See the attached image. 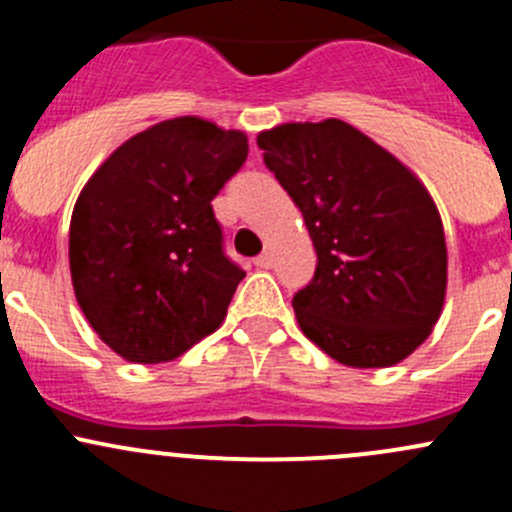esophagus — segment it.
Returning <instances> with one entry per match:
<instances>
[{"mask_svg":"<svg viewBox=\"0 0 512 512\" xmlns=\"http://www.w3.org/2000/svg\"><path fill=\"white\" fill-rule=\"evenodd\" d=\"M255 265L260 267V270H270V267L275 265V257H272V252H262V255L255 257Z\"/></svg>","mask_w":512,"mask_h":512,"instance_id":"34e87169","label":"esophagus"}]
</instances>
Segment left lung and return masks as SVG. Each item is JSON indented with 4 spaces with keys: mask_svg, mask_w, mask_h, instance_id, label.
<instances>
[{
    "mask_svg": "<svg viewBox=\"0 0 512 512\" xmlns=\"http://www.w3.org/2000/svg\"><path fill=\"white\" fill-rule=\"evenodd\" d=\"M257 146L317 250L312 282L292 299L304 337L354 369L399 364L446 299V235L426 185L339 118L282 123Z\"/></svg>",
    "mask_w": 512,
    "mask_h": 512,
    "instance_id": "left-lung-1",
    "label": "left lung"
}]
</instances>
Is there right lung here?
Masks as SVG:
<instances>
[{"mask_svg": "<svg viewBox=\"0 0 512 512\" xmlns=\"http://www.w3.org/2000/svg\"><path fill=\"white\" fill-rule=\"evenodd\" d=\"M245 158L242 131L180 116L128 138L81 190L69 227L76 302L126 361L178 359L223 324L245 272L225 257L210 200Z\"/></svg>", "mask_w": 512, "mask_h": 512, "instance_id": "obj_1", "label": "right lung"}]
</instances>
